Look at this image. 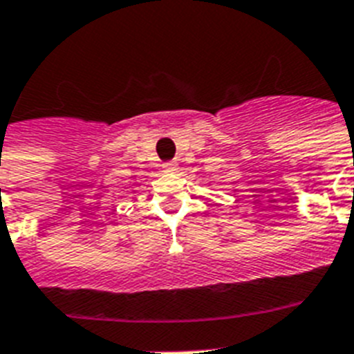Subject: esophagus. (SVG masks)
<instances>
[{"label":"esophagus","instance_id":"1","mask_svg":"<svg viewBox=\"0 0 354 354\" xmlns=\"http://www.w3.org/2000/svg\"><path fill=\"white\" fill-rule=\"evenodd\" d=\"M162 169H163V172H167V174H172V172H176L178 163H176V162H167V163H163Z\"/></svg>","mask_w":354,"mask_h":354}]
</instances>
